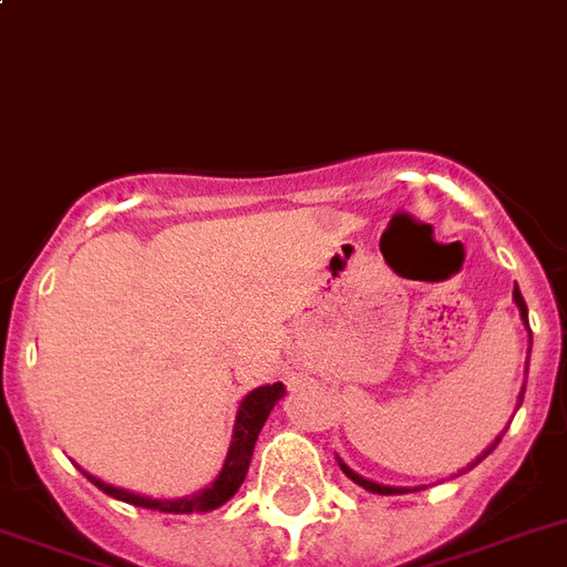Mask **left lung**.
I'll list each match as a JSON object with an SVG mask.
<instances>
[{"instance_id": "8db88e82", "label": "left lung", "mask_w": 567, "mask_h": 567, "mask_svg": "<svg viewBox=\"0 0 567 567\" xmlns=\"http://www.w3.org/2000/svg\"><path fill=\"white\" fill-rule=\"evenodd\" d=\"M513 299H516V306H518V313H522V320L527 322V306H525V299H522V291H518V288H513ZM527 360H530V349H527ZM522 394H525V389H522ZM498 441H502V437H496V444H498ZM496 444L489 446V450H487V453H484V455H478V461L487 458V455L493 453V450H496ZM478 461H475V464H478ZM475 464H470V467H475ZM470 467H467V470H470ZM340 470H342V473H346V475H349L351 482L369 489V493H380V496H394V493H406V489H401V487H386V484L369 482V478H363V475H357L354 470L346 467L342 461H340Z\"/></svg>"}]
</instances>
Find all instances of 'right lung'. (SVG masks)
<instances>
[{
  "label": "right lung",
  "instance_id": "right-lung-1",
  "mask_svg": "<svg viewBox=\"0 0 567 567\" xmlns=\"http://www.w3.org/2000/svg\"><path fill=\"white\" fill-rule=\"evenodd\" d=\"M285 394L282 383H274V386H259L254 392L247 394L245 401L239 406V415H236V430H233V441H230V453H227L225 467L218 473V478L213 482V487L202 489V493H195V496L187 498H150V496H137V493H130V489L112 487V484L100 482L94 475L85 473V478L100 487L106 496L117 498V502L135 504V507H146V511H161V513H204V511H216L227 498L241 487L245 482L247 467H250V458H254V446L256 437H259L261 426L268 421L270 409L274 403L279 401Z\"/></svg>",
  "mask_w": 567,
  "mask_h": 567
}]
</instances>
